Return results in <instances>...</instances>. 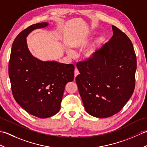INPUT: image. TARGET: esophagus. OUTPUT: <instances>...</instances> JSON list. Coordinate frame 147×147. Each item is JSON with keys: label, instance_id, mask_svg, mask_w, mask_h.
<instances>
[{"label": "esophagus", "instance_id": "esophagus-1", "mask_svg": "<svg viewBox=\"0 0 147 147\" xmlns=\"http://www.w3.org/2000/svg\"><path fill=\"white\" fill-rule=\"evenodd\" d=\"M80 74V73H79V71L76 68L75 69V70H74V78H76L78 75V74Z\"/></svg>", "mask_w": 147, "mask_h": 147}]
</instances>
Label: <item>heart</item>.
Wrapping results in <instances>:
<instances>
[{"instance_id": "b5f03b06", "label": "heart", "mask_w": 147, "mask_h": 147, "mask_svg": "<svg viewBox=\"0 0 147 147\" xmlns=\"http://www.w3.org/2000/svg\"><path fill=\"white\" fill-rule=\"evenodd\" d=\"M98 42L96 43V44L95 45H93V47H91L90 49L86 50V51L83 53V57L85 59H87V60H92V59H93L95 57L96 55V47H98ZM82 45L80 44H74L73 47H82ZM68 54L70 56H74V53L72 51H67Z\"/></svg>"}]
</instances>
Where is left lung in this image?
<instances>
[{
  "instance_id": "left-lung-1",
  "label": "left lung",
  "mask_w": 147,
  "mask_h": 147,
  "mask_svg": "<svg viewBox=\"0 0 147 147\" xmlns=\"http://www.w3.org/2000/svg\"><path fill=\"white\" fill-rule=\"evenodd\" d=\"M113 36L92 60L76 64V82L87 113L105 118L119 112L135 87L136 57L125 33L114 25Z\"/></svg>"
}]
</instances>
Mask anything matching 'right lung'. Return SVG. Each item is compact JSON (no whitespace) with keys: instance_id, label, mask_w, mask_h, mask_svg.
Masks as SVG:
<instances>
[{"instance_id":"obj_1","label":"right lung","mask_w":147,"mask_h":147,"mask_svg":"<svg viewBox=\"0 0 147 147\" xmlns=\"http://www.w3.org/2000/svg\"><path fill=\"white\" fill-rule=\"evenodd\" d=\"M47 22L28 27L16 37L9 63V76L15 100L27 112L39 118L56 114L61 109L65 86L74 80L73 64L43 62L31 54L26 38Z\"/></svg>"}]
</instances>
